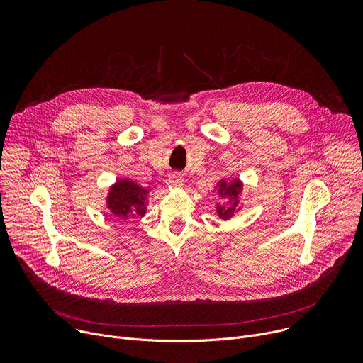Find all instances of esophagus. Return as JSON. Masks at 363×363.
Instances as JSON below:
<instances>
[{
	"mask_svg": "<svg viewBox=\"0 0 363 363\" xmlns=\"http://www.w3.org/2000/svg\"><path fill=\"white\" fill-rule=\"evenodd\" d=\"M169 182H171V185H174V186H182L184 185V177L181 175V174H178V172H175V174H172V175H169Z\"/></svg>",
	"mask_w": 363,
	"mask_h": 363,
	"instance_id": "esophagus-1",
	"label": "esophagus"
}]
</instances>
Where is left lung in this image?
<instances>
[{
    "instance_id": "left-lung-1",
    "label": "left lung",
    "mask_w": 363,
    "mask_h": 363,
    "mask_svg": "<svg viewBox=\"0 0 363 363\" xmlns=\"http://www.w3.org/2000/svg\"><path fill=\"white\" fill-rule=\"evenodd\" d=\"M217 188H218V194L225 198L228 196L230 198V203H217L216 210H217V214L220 218L223 220H230L240 208V194L242 191V182L235 178L234 181H227V179H221L218 184H217Z\"/></svg>"
}]
</instances>
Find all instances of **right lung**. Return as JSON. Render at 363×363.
I'll return each mask as SVG.
<instances>
[{"mask_svg": "<svg viewBox=\"0 0 363 363\" xmlns=\"http://www.w3.org/2000/svg\"><path fill=\"white\" fill-rule=\"evenodd\" d=\"M149 191L128 178L118 179L109 189L106 206L119 218L126 220L129 216L142 217L146 213V198Z\"/></svg>", "mask_w": 363, "mask_h": 363, "instance_id": "obj_1", "label": "right lung"}]
</instances>
